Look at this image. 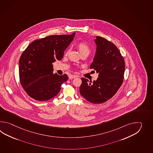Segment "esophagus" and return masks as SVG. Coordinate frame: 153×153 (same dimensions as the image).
Masks as SVG:
<instances>
[{"label":"esophagus","instance_id":"esophagus-1","mask_svg":"<svg viewBox=\"0 0 153 153\" xmlns=\"http://www.w3.org/2000/svg\"><path fill=\"white\" fill-rule=\"evenodd\" d=\"M75 77H76V76L74 75H72V74H71V75H69V79H73V78H75Z\"/></svg>","mask_w":153,"mask_h":153}]
</instances>
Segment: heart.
<instances>
[{"mask_svg":"<svg viewBox=\"0 0 153 153\" xmlns=\"http://www.w3.org/2000/svg\"><path fill=\"white\" fill-rule=\"evenodd\" d=\"M81 55L86 54L88 55L91 52V48L88 44V43L85 42H78L76 45ZM68 52V51L67 53Z\"/></svg>","mask_w":153,"mask_h":153,"instance_id":"b5f03b06","label":"heart"}]
</instances>
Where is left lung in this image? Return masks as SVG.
I'll return each instance as SVG.
<instances>
[{"mask_svg":"<svg viewBox=\"0 0 153 153\" xmlns=\"http://www.w3.org/2000/svg\"><path fill=\"white\" fill-rule=\"evenodd\" d=\"M95 42L97 50L90 68L96 71L98 77L92 82L81 78L79 91L88 102L101 104L112 97L120 88L124 81L125 62L113 43L101 36H96Z\"/></svg>","mask_w":153,"mask_h":153,"instance_id":"left-lung-1","label":"left lung"}]
</instances>
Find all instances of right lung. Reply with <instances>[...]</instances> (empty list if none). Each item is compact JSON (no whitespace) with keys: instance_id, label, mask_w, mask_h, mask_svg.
I'll use <instances>...</instances> for the list:
<instances>
[{"instance_id":"1","label":"right lung","mask_w":153,"mask_h":153,"mask_svg":"<svg viewBox=\"0 0 153 153\" xmlns=\"http://www.w3.org/2000/svg\"><path fill=\"white\" fill-rule=\"evenodd\" d=\"M75 34L52 35L37 39L22 52L19 61L20 83L30 97L48 101L59 94L68 76L65 74H53L52 63L63 58Z\"/></svg>"}]
</instances>
